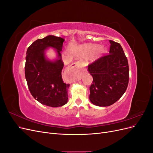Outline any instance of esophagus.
<instances>
[{
  "mask_svg": "<svg viewBox=\"0 0 153 153\" xmlns=\"http://www.w3.org/2000/svg\"><path fill=\"white\" fill-rule=\"evenodd\" d=\"M83 69H84V64L80 61H77L73 63L71 66L69 68L68 70L76 75L81 76L83 74Z\"/></svg>",
  "mask_w": 153,
  "mask_h": 153,
  "instance_id": "34e87169",
  "label": "esophagus"
}]
</instances>
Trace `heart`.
I'll return each mask as SVG.
<instances>
[{
    "instance_id": "heart-1",
    "label": "heart",
    "mask_w": 153,
    "mask_h": 153,
    "mask_svg": "<svg viewBox=\"0 0 153 153\" xmlns=\"http://www.w3.org/2000/svg\"><path fill=\"white\" fill-rule=\"evenodd\" d=\"M96 50L97 55H100L105 52V48L104 47H98V46L94 45H87L82 46L79 48V51L83 54L89 55L94 52Z\"/></svg>"
}]
</instances>
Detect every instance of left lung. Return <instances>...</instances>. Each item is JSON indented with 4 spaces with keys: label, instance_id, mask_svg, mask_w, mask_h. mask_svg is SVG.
Listing matches in <instances>:
<instances>
[{
    "label": "left lung",
    "instance_id": "8db88e82",
    "mask_svg": "<svg viewBox=\"0 0 153 153\" xmlns=\"http://www.w3.org/2000/svg\"><path fill=\"white\" fill-rule=\"evenodd\" d=\"M109 54L103 55L88 66L93 77L89 100L100 106H108L121 98L129 82L128 59L119 43L110 40Z\"/></svg>",
    "mask_w": 153,
    "mask_h": 153
}]
</instances>
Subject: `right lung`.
I'll use <instances>...</instances> for the list:
<instances>
[{"mask_svg": "<svg viewBox=\"0 0 153 153\" xmlns=\"http://www.w3.org/2000/svg\"><path fill=\"white\" fill-rule=\"evenodd\" d=\"M64 39L61 37L47 36L32 43L27 50L25 66V78L32 96L41 104L58 107L68 100L69 84L63 82L62 48ZM52 47L56 50L58 58L54 62L45 57L44 51Z\"/></svg>", "mask_w": 153, "mask_h": 153, "instance_id": "right-lung-1", "label": "right lung"}]
</instances>
